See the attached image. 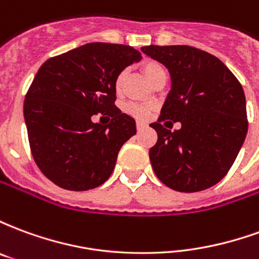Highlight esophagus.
<instances>
[{"mask_svg": "<svg viewBox=\"0 0 259 259\" xmlns=\"http://www.w3.org/2000/svg\"><path fill=\"white\" fill-rule=\"evenodd\" d=\"M136 126H137V130H139V132H141V130H144L147 127V124L143 123V122H137Z\"/></svg>", "mask_w": 259, "mask_h": 259, "instance_id": "34e87169", "label": "esophagus"}]
</instances>
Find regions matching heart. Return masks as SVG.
Returning a JSON list of instances; mask_svg holds the SVG:
<instances>
[{
  "instance_id": "b5f03b06",
  "label": "heart",
  "mask_w": 259,
  "mask_h": 259,
  "mask_svg": "<svg viewBox=\"0 0 259 259\" xmlns=\"http://www.w3.org/2000/svg\"><path fill=\"white\" fill-rule=\"evenodd\" d=\"M143 72L146 74V77L150 81H154V80L157 79L159 74L165 73V69L159 62L157 61H146L143 66ZM124 77H126V70H120L116 76H115V80H113V89L116 93H120L122 90V87H123L124 83ZM126 112L130 113V115H133L136 118L139 119H146L148 118V115L151 112V107H148V105H143V104H136V102H129V104H126Z\"/></svg>"
}]
</instances>
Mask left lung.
<instances>
[{
	"mask_svg": "<svg viewBox=\"0 0 259 259\" xmlns=\"http://www.w3.org/2000/svg\"><path fill=\"white\" fill-rule=\"evenodd\" d=\"M141 51L168 68L172 89L155 123L150 161L163 185L205 190L226 176L248 130L243 87L221 59L190 46H147ZM182 127L170 132L169 125ZM169 128L168 130L167 127Z\"/></svg>",
	"mask_w": 259,
	"mask_h": 259,
	"instance_id": "obj_1",
	"label": "left lung"
}]
</instances>
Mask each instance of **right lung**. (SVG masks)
I'll return each instance as SVG.
<instances>
[{
    "label": "right lung",
    "mask_w": 259,
    "mask_h": 259,
    "mask_svg": "<svg viewBox=\"0 0 259 259\" xmlns=\"http://www.w3.org/2000/svg\"><path fill=\"white\" fill-rule=\"evenodd\" d=\"M141 54L129 46L89 42L46 61L27 90L29 144L42 175L62 189L84 191L105 183L120 147L136 135L135 119L116 105L115 76ZM97 113L113 118L94 124Z\"/></svg>",
    "instance_id": "obj_1"
}]
</instances>
